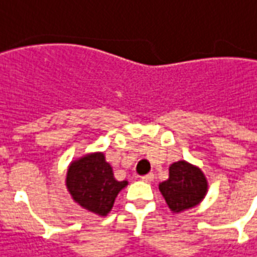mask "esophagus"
I'll return each instance as SVG.
<instances>
[{
    "label": "esophagus",
    "mask_w": 257,
    "mask_h": 257,
    "mask_svg": "<svg viewBox=\"0 0 257 257\" xmlns=\"http://www.w3.org/2000/svg\"><path fill=\"white\" fill-rule=\"evenodd\" d=\"M141 179H143L144 182H152L154 179V176L152 174V173H149V174H145V176L141 177Z\"/></svg>",
    "instance_id": "obj_1"
}]
</instances>
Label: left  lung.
<instances>
[{"mask_svg":"<svg viewBox=\"0 0 257 257\" xmlns=\"http://www.w3.org/2000/svg\"><path fill=\"white\" fill-rule=\"evenodd\" d=\"M158 187L169 208L181 212L201 203L207 193V179L199 168L178 161L170 165L169 178Z\"/></svg>","mask_w":257,"mask_h":257,"instance_id":"left-lung-1","label":"left lung"}]
</instances>
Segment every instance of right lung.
<instances>
[{
    "mask_svg": "<svg viewBox=\"0 0 257 257\" xmlns=\"http://www.w3.org/2000/svg\"><path fill=\"white\" fill-rule=\"evenodd\" d=\"M126 185V181L114 179L104 153L87 154L68 166L66 186L71 197L81 207L97 215H107L117 194Z\"/></svg>",
    "mask_w": 257,
    "mask_h": 257,
    "instance_id": "1",
    "label": "right lung"
}]
</instances>
